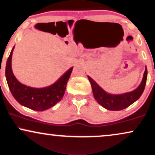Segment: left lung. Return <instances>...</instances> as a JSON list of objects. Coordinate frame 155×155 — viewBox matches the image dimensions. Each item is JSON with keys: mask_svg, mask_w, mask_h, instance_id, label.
<instances>
[{"mask_svg": "<svg viewBox=\"0 0 155 155\" xmlns=\"http://www.w3.org/2000/svg\"><path fill=\"white\" fill-rule=\"evenodd\" d=\"M147 78V69L146 67L142 81L136 89L123 94L113 95L105 92L90 76H88V79L91 85L94 97L96 100L104 108L111 111L122 110L137 100L142 94L145 88Z\"/></svg>", "mask_w": 155, "mask_h": 155, "instance_id": "8db88e82", "label": "left lung"}]
</instances>
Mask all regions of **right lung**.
Returning a JSON list of instances; mask_svg holds the SVG:
<instances>
[{"label":"right lung","instance_id":"right-lung-1","mask_svg":"<svg viewBox=\"0 0 155 155\" xmlns=\"http://www.w3.org/2000/svg\"><path fill=\"white\" fill-rule=\"evenodd\" d=\"M14 47L11 51L5 66V77L9 89L19 104L35 111H44L61 101L65 93L66 84L73 68H69L56 83L48 87L32 88L21 84L13 75L11 59Z\"/></svg>","mask_w":155,"mask_h":155}]
</instances>
